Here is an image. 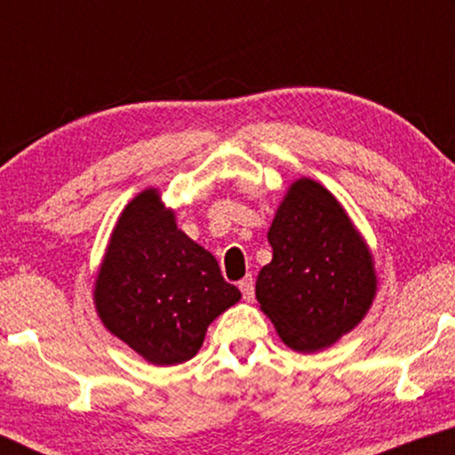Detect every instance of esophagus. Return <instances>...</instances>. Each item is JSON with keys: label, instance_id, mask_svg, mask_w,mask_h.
I'll use <instances>...</instances> for the list:
<instances>
[{"label": "esophagus", "instance_id": "34e87169", "mask_svg": "<svg viewBox=\"0 0 455 455\" xmlns=\"http://www.w3.org/2000/svg\"><path fill=\"white\" fill-rule=\"evenodd\" d=\"M240 291H242V298H244L246 302L254 300V279H252V275H246L244 279H242Z\"/></svg>", "mask_w": 455, "mask_h": 455}]
</instances>
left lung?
<instances>
[{"label": "left lung", "mask_w": 455, "mask_h": 455, "mask_svg": "<svg viewBox=\"0 0 455 455\" xmlns=\"http://www.w3.org/2000/svg\"><path fill=\"white\" fill-rule=\"evenodd\" d=\"M267 238L273 260L259 271L257 300L285 344L316 352L358 325L375 296V269L331 192L298 180Z\"/></svg>", "instance_id": "left-lung-1"}]
</instances>
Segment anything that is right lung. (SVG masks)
<instances>
[{"instance_id": "1", "label": "right lung", "mask_w": 455, "mask_h": 455, "mask_svg": "<svg viewBox=\"0 0 455 455\" xmlns=\"http://www.w3.org/2000/svg\"><path fill=\"white\" fill-rule=\"evenodd\" d=\"M240 300L215 257L176 228L157 190L124 209L95 283L103 325L153 364L201 350L209 323Z\"/></svg>"}]
</instances>
